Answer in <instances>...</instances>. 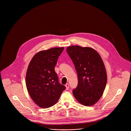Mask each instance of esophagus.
I'll return each mask as SVG.
<instances>
[{"label":"esophagus","mask_w":131,"mask_h":131,"mask_svg":"<svg viewBox=\"0 0 131 131\" xmlns=\"http://www.w3.org/2000/svg\"><path fill=\"white\" fill-rule=\"evenodd\" d=\"M65 86H66V89H69V84H68V83H66V84H65Z\"/></svg>","instance_id":"34e87169"}]
</instances>
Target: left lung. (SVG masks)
<instances>
[{
	"label": "left lung",
	"mask_w": 131,
	"mask_h": 131,
	"mask_svg": "<svg viewBox=\"0 0 131 131\" xmlns=\"http://www.w3.org/2000/svg\"><path fill=\"white\" fill-rule=\"evenodd\" d=\"M66 51L78 75L77 87L72 90L73 96L82 105H94L102 96L107 83L106 71L101 56L89 47L72 46Z\"/></svg>",
	"instance_id": "left-lung-1"
}]
</instances>
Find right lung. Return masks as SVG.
<instances>
[{"instance_id":"obj_1","label":"right lung","mask_w":131,"mask_h":131,"mask_svg":"<svg viewBox=\"0 0 131 131\" xmlns=\"http://www.w3.org/2000/svg\"><path fill=\"white\" fill-rule=\"evenodd\" d=\"M63 47L53 48L36 53L30 61L26 75V85L34 102L43 108L58 101L66 87L60 83L54 68Z\"/></svg>"}]
</instances>
